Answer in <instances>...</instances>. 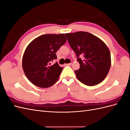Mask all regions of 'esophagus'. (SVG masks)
I'll return each instance as SVG.
<instances>
[{
	"label": "esophagus",
	"mask_w": 130,
	"mask_h": 130,
	"mask_svg": "<svg viewBox=\"0 0 130 130\" xmlns=\"http://www.w3.org/2000/svg\"><path fill=\"white\" fill-rule=\"evenodd\" d=\"M72 63H67V64H65V66H71L72 65Z\"/></svg>",
	"instance_id": "esophagus-1"
}]
</instances>
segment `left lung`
<instances>
[{
	"label": "left lung",
	"mask_w": 130,
	"mask_h": 130,
	"mask_svg": "<svg viewBox=\"0 0 130 130\" xmlns=\"http://www.w3.org/2000/svg\"><path fill=\"white\" fill-rule=\"evenodd\" d=\"M66 35L80 65L79 69L75 70L77 79L89 86L100 84L111 67V54L107 45L99 38L84 31ZM81 54L84 55L83 60L79 58Z\"/></svg>",
	"instance_id": "left-lung-1"
}]
</instances>
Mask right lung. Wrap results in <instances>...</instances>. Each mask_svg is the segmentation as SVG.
<instances>
[{"mask_svg":"<svg viewBox=\"0 0 130 130\" xmlns=\"http://www.w3.org/2000/svg\"><path fill=\"white\" fill-rule=\"evenodd\" d=\"M65 34H46L35 38L27 45L23 55L22 67L28 80L41 88L53 86L63 68L56 62V53L66 42Z\"/></svg>","mask_w":130,"mask_h":130,"instance_id":"obj_1","label":"right lung"}]
</instances>
